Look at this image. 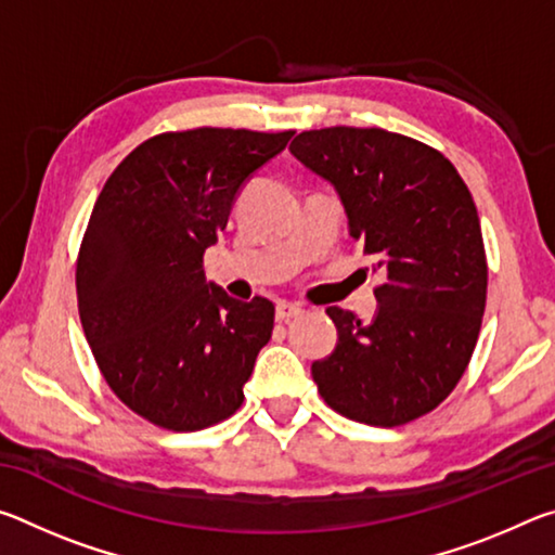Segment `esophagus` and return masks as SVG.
Masks as SVG:
<instances>
[{
	"instance_id": "esophagus-1",
	"label": "esophagus",
	"mask_w": 555,
	"mask_h": 555,
	"mask_svg": "<svg viewBox=\"0 0 555 555\" xmlns=\"http://www.w3.org/2000/svg\"><path fill=\"white\" fill-rule=\"evenodd\" d=\"M304 315V308L296 304H279L276 306V321H291V318Z\"/></svg>"
}]
</instances>
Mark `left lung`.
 <instances>
[{"mask_svg": "<svg viewBox=\"0 0 555 555\" xmlns=\"http://www.w3.org/2000/svg\"><path fill=\"white\" fill-rule=\"evenodd\" d=\"M291 154L325 178L384 284L372 323L327 308L337 345L311 374L327 406L367 426L426 416L463 377L487 300L473 195L434 146L387 129L300 131Z\"/></svg>", "mask_w": 555, "mask_h": 555, "instance_id": "left-lung-1", "label": "left lung"}]
</instances>
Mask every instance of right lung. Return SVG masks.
Segmentation results:
<instances>
[{"instance_id":"add662e5","label":"right lung","mask_w":555,"mask_h":555,"mask_svg":"<svg viewBox=\"0 0 555 555\" xmlns=\"http://www.w3.org/2000/svg\"><path fill=\"white\" fill-rule=\"evenodd\" d=\"M294 131H164L121 162L82 234L75 288L88 345L115 397L158 428L230 418L274 331V304L205 284L203 255L244 181Z\"/></svg>"}]
</instances>
